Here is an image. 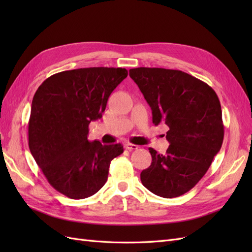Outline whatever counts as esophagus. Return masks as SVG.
Masks as SVG:
<instances>
[{"label": "esophagus", "mask_w": 252, "mask_h": 252, "mask_svg": "<svg viewBox=\"0 0 252 252\" xmlns=\"http://www.w3.org/2000/svg\"><path fill=\"white\" fill-rule=\"evenodd\" d=\"M125 147H126V149H128V150H135V149H138L139 148V146L138 145H135V144H131V143H126L125 144Z\"/></svg>", "instance_id": "esophagus-1"}]
</instances>
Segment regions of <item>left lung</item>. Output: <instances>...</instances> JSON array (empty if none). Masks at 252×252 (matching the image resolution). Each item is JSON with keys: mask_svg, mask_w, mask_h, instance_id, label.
Segmentation results:
<instances>
[{"mask_svg": "<svg viewBox=\"0 0 252 252\" xmlns=\"http://www.w3.org/2000/svg\"><path fill=\"white\" fill-rule=\"evenodd\" d=\"M152 110V123L168 126L165 155L149 148L151 165L142 184L170 199L193 188L222 147L224 125L220 100L209 85L181 70L139 67L129 70Z\"/></svg>", "mask_w": 252, "mask_h": 252, "instance_id": "left-lung-1", "label": "left lung"}]
</instances>
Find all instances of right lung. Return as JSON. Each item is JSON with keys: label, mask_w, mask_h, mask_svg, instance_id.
I'll use <instances>...</instances> for the list:
<instances>
[{"label": "right lung", "mask_w": 252, "mask_h": 252, "mask_svg": "<svg viewBox=\"0 0 252 252\" xmlns=\"http://www.w3.org/2000/svg\"><path fill=\"white\" fill-rule=\"evenodd\" d=\"M128 75L125 68L66 70L34 94L28 123L29 149L49 184L73 200L94 195L107 181L119 144L88 140L90 122L102 118L108 97Z\"/></svg>", "instance_id": "1"}]
</instances>
